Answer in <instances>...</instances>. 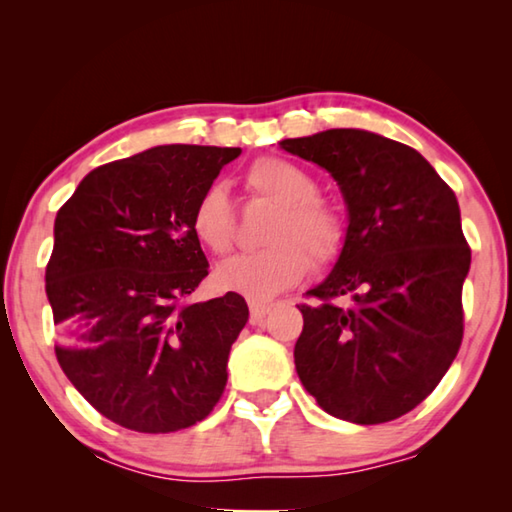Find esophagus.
I'll use <instances>...</instances> for the list:
<instances>
[{
	"label": "esophagus",
	"instance_id": "1",
	"mask_svg": "<svg viewBox=\"0 0 512 512\" xmlns=\"http://www.w3.org/2000/svg\"><path fill=\"white\" fill-rule=\"evenodd\" d=\"M273 307L266 305V302H250V323L253 325H262L264 318L268 316V311H271Z\"/></svg>",
	"mask_w": 512,
	"mask_h": 512
}]
</instances>
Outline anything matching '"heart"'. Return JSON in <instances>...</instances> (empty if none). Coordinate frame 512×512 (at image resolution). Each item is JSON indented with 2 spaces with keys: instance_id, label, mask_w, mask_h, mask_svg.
Wrapping results in <instances>:
<instances>
[{
  "instance_id": "obj_1",
  "label": "heart",
  "mask_w": 512,
  "mask_h": 512,
  "mask_svg": "<svg viewBox=\"0 0 512 512\" xmlns=\"http://www.w3.org/2000/svg\"><path fill=\"white\" fill-rule=\"evenodd\" d=\"M246 187L275 205L268 219L266 248L228 259L216 268V282L250 300H271L309 273L311 259L327 264L341 253L345 228L339 212L316 196V183L296 162L264 155L244 173ZM192 235L214 255L235 241V212L221 187H207L192 210ZM308 249L305 251L304 248Z\"/></svg>"
}]
</instances>
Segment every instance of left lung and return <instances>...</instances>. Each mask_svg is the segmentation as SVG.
Segmentation results:
<instances>
[{
    "instance_id": "8db88e82",
    "label": "left lung",
    "mask_w": 512,
    "mask_h": 512,
    "mask_svg": "<svg viewBox=\"0 0 512 512\" xmlns=\"http://www.w3.org/2000/svg\"><path fill=\"white\" fill-rule=\"evenodd\" d=\"M280 146L323 167L348 207L341 255L307 291L318 302L298 307V377L334 418L391 422L438 386L463 341L472 253L456 194L411 146L361 128Z\"/></svg>"
}]
</instances>
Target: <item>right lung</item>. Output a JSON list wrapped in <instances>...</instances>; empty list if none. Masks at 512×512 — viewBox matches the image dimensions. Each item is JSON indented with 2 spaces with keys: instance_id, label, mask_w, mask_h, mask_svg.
<instances>
[{
  "instance_id": "obj_1",
  "label": "right lung",
  "mask_w": 512,
  "mask_h": 512,
  "mask_svg": "<svg viewBox=\"0 0 512 512\" xmlns=\"http://www.w3.org/2000/svg\"><path fill=\"white\" fill-rule=\"evenodd\" d=\"M239 153L153 146L90 171L56 214L45 273L56 357L76 391L121 427L187 429L221 400L248 305L235 291L185 302L210 268L189 221Z\"/></svg>"
}]
</instances>
